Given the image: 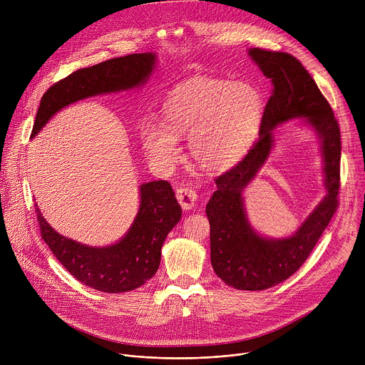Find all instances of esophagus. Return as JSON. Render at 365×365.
Returning <instances> with one entry per match:
<instances>
[{
  "label": "esophagus",
  "mask_w": 365,
  "mask_h": 365,
  "mask_svg": "<svg viewBox=\"0 0 365 365\" xmlns=\"http://www.w3.org/2000/svg\"><path fill=\"white\" fill-rule=\"evenodd\" d=\"M176 197H178L180 206L183 207L185 211H190L192 207L196 205V200H197L196 190L192 189V187H180V189H178Z\"/></svg>",
  "instance_id": "34e87169"
}]
</instances>
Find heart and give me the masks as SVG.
I'll use <instances>...</instances> for the list:
<instances>
[{
  "label": "heart",
  "mask_w": 365,
  "mask_h": 365,
  "mask_svg": "<svg viewBox=\"0 0 365 365\" xmlns=\"http://www.w3.org/2000/svg\"><path fill=\"white\" fill-rule=\"evenodd\" d=\"M263 117V95L254 85L197 78L173 91L163 106L162 124L145 121L140 138L148 159L170 169L180 155L178 140L189 134L196 165L206 172H222L251 148Z\"/></svg>",
  "instance_id": "1"
}]
</instances>
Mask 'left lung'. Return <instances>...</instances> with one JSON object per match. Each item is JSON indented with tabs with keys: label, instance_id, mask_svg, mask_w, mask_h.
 Instances as JSON below:
<instances>
[{
	"label": "left lung",
	"instance_id": "1",
	"mask_svg": "<svg viewBox=\"0 0 365 365\" xmlns=\"http://www.w3.org/2000/svg\"><path fill=\"white\" fill-rule=\"evenodd\" d=\"M248 56L273 82L258 141L231 170L215 179L217 190L206 205L211 225V263L217 276L238 290H266L293 273L317 245L338 206L341 133L332 108L302 63L289 53L250 48ZM299 118L320 138L327 195L290 237L258 235L246 217L242 193L268 160L272 130Z\"/></svg>",
	"mask_w": 365,
	"mask_h": 365
}]
</instances>
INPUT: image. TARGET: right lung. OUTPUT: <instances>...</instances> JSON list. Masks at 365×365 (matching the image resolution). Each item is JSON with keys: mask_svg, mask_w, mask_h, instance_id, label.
I'll return each mask as SVG.
<instances>
[{"mask_svg": "<svg viewBox=\"0 0 365 365\" xmlns=\"http://www.w3.org/2000/svg\"><path fill=\"white\" fill-rule=\"evenodd\" d=\"M155 61L158 55L151 51L134 53L71 73L41 96L31 137L71 103L143 86L151 76ZM138 193V211L127 234L106 247H91L61 235L36 207L41 238L59 263L85 286L106 293H123L143 286L158 272L163 242L180 221L182 207L166 180L143 183Z\"/></svg>", "mask_w": 365, "mask_h": 365, "instance_id": "add662e5", "label": "right lung"}]
</instances>
